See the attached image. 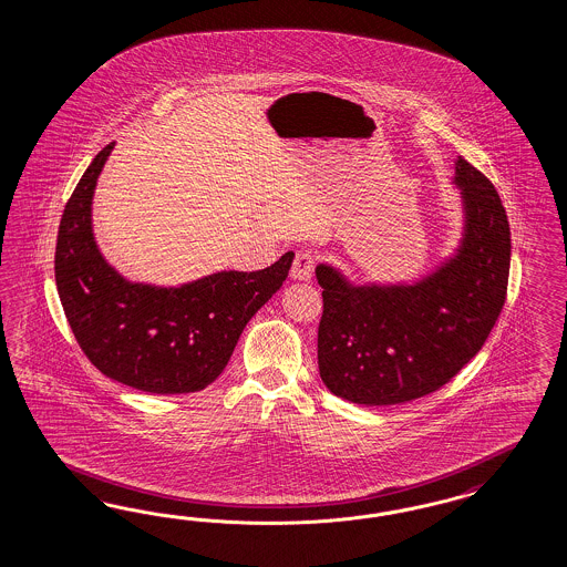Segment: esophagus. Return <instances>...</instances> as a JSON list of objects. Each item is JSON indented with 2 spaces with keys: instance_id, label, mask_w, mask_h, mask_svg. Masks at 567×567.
Listing matches in <instances>:
<instances>
[{
  "instance_id": "esophagus-1",
  "label": "esophagus",
  "mask_w": 567,
  "mask_h": 567,
  "mask_svg": "<svg viewBox=\"0 0 567 567\" xmlns=\"http://www.w3.org/2000/svg\"><path fill=\"white\" fill-rule=\"evenodd\" d=\"M316 268V259L309 251H299L292 259L291 276L295 280H309Z\"/></svg>"
}]
</instances>
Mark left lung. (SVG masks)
Returning a JSON list of instances; mask_svg holds the SVG:
<instances>
[{
    "label": "left lung",
    "mask_w": 567,
    "mask_h": 567,
    "mask_svg": "<svg viewBox=\"0 0 567 567\" xmlns=\"http://www.w3.org/2000/svg\"><path fill=\"white\" fill-rule=\"evenodd\" d=\"M464 235L434 272L412 285H351L316 266L324 311L318 368L332 395L395 405L439 391L482 349L507 295L512 233L493 183L460 155Z\"/></svg>",
    "instance_id": "obj_1"
}]
</instances>
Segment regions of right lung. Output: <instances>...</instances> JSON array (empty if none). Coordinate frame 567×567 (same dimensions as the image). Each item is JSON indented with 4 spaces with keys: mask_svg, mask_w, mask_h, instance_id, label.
Here are the masks:
<instances>
[{
    "mask_svg": "<svg viewBox=\"0 0 567 567\" xmlns=\"http://www.w3.org/2000/svg\"><path fill=\"white\" fill-rule=\"evenodd\" d=\"M114 143L93 157L64 207L55 285L70 328L107 378L154 395L206 389L223 374L243 328L291 270L289 251L258 272L224 270L181 287L131 282L100 251L91 204Z\"/></svg>",
    "mask_w": 567,
    "mask_h": 567,
    "instance_id": "1",
    "label": "right lung"
}]
</instances>
